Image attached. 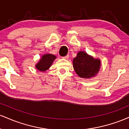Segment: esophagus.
<instances>
[{
	"label": "esophagus",
	"instance_id": "obj_1",
	"mask_svg": "<svg viewBox=\"0 0 129 129\" xmlns=\"http://www.w3.org/2000/svg\"><path fill=\"white\" fill-rule=\"evenodd\" d=\"M62 58L63 59H68L69 58V54H67V56H64V57H63Z\"/></svg>",
	"mask_w": 129,
	"mask_h": 129
}]
</instances>
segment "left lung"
<instances>
[{
    "label": "left lung",
    "mask_w": 129,
    "mask_h": 129,
    "mask_svg": "<svg viewBox=\"0 0 129 129\" xmlns=\"http://www.w3.org/2000/svg\"><path fill=\"white\" fill-rule=\"evenodd\" d=\"M73 66L74 70L80 78L89 79L98 73L101 67V60L81 51L73 59Z\"/></svg>",
    "instance_id": "1"
}]
</instances>
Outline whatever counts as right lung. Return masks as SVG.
I'll return each instance as SVG.
<instances>
[{
  "mask_svg": "<svg viewBox=\"0 0 129 129\" xmlns=\"http://www.w3.org/2000/svg\"><path fill=\"white\" fill-rule=\"evenodd\" d=\"M56 58V56L52 54H44L35 67L38 70L41 72H45L51 67Z\"/></svg>",
  "mask_w": 129,
  "mask_h": 129,
  "instance_id": "obj_1",
  "label": "right lung"
}]
</instances>
